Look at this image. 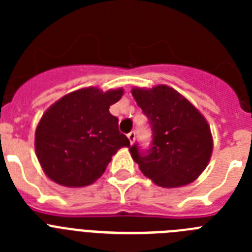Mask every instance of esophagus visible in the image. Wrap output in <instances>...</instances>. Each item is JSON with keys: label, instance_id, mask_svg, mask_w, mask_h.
Here are the masks:
<instances>
[{"label": "esophagus", "instance_id": "1", "mask_svg": "<svg viewBox=\"0 0 252 252\" xmlns=\"http://www.w3.org/2000/svg\"><path fill=\"white\" fill-rule=\"evenodd\" d=\"M127 137L128 140H130L131 144H132V142L135 141V139H136V133H135V131H131L130 133H127Z\"/></svg>", "mask_w": 252, "mask_h": 252}]
</instances>
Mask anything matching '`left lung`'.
<instances>
[{
	"mask_svg": "<svg viewBox=\"0 0 252 252\" xmlns=\"http://www.w3.org/2000/svg\"><path fill=\"white\" fill-rule=\"evenodd\" d=\"M131 93L153 131V142L146 153H141L137 144L130 148L142 174L164 188L194 182L208 165L213 150L212 133L204 116L169 86L135 87Z\"/></svg>",
	"mask_w": 252,
	"mask_h": 252,
	"instance_id": "left-lung-1",
	"label": "left lung"
}]
</instances>
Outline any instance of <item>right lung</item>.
<instances>
[{
    "instance_id": "right-lung-1",
    "label": "right lung",
    "mask_w": 252,
    "mask_h": 252,
    "mask_svg": "<svg viewBox=\"0 0 252 252\" xmlns=\"http://www.w3.org/2000/svg\"><path fill=\"white\" fill-rule=\"evenodd\" d=\"M122 88L103 92L87 87L51 104L37 124L35 153L44 173L69 188L94 183L119 149L130 141L119 131V119L110 106L119 102Z\"/></svg>"
}]
</instances>
